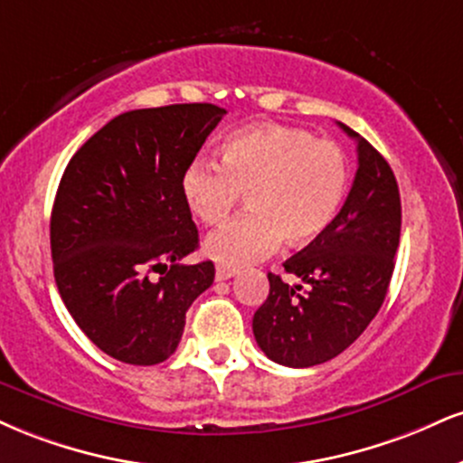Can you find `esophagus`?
<instances>
[{"label": "esophagus", "mask_w": 463, "mask_h": 463, "mask_svg": "<svg viewBox=\"0 0 463 463\" xmlns=\"http://www.w3.org/2000/svg\"><path fill=\"white\" fill-rule=\"evenodd\" d=\"M232 276H237V269L235 267H217L215 269V278L217 280H228V278H232Z\"/></svg>", "instance_id": "34e87169"}]
</instances>
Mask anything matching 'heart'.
Listing matches in <instances>:
<instances>
[{
	"label": "heart",
	"mask_w": 463,
	"mask_h": 463,
	"mask_svg": "<svg viewBox=\"0 0 463 463\" xmlns=\"http://www.w3.org/2000/svg\"><path fill=\"white\" fill-rule=\"evenodd\" d=\"M349 164L341 146L298 127H246L222 144V164L198 157L183 170L185 204L203 224H220L248 192V213L226 222L204 241L209 259L241 267L287 239L306 246L319 239L343 207Z\"/></svg>",
	"instance_id": "b5f03b06"
}]
</instances>
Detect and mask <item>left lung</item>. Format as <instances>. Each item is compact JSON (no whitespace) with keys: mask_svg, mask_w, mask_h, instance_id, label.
Returning <instances> with one entry per match:
<instances>
[{"mask_svg":"<svg viewBox=\"0 0 463 463\" xmlns=\"http://www.w3.org/2000/svg\"><path fill=\"white\" fill-rule=\"evenodd\" d=\"M358 172L332 226L285 263L302 285L269 278L252 330L269 360L291 369L321 364L352 345L382 308L401 235L399 185L388 161L347 125Z\"/></svg>","mask_w":463,"mask_h":463,"instance_id":"8db88e82","label":"left lung"}]
</instances>
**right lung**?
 <instances>
[{
    "label": "right lung",
    "instance_id": "obj_1",
    "mask_svg": "<svg viewBox=\"0 0 463 463\" xmlns=\"http://www.w3.org/2000/svg\"><path fill=\"white\" fill-rule=\"evenodd\" d=\"M226 109L181 103L116 116L72 155L52 211L62 302L101 352L127 364L168 360L185 313L213 285L211 260L185 265L198 228L181 192ZM150 270H159L150 281Z\"/></svg>",
    "mask_w": 463,
    "mask_h": 463
}]
</instances>
